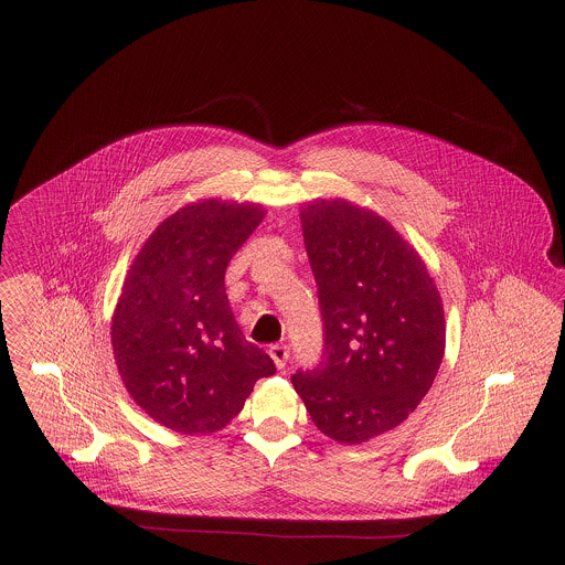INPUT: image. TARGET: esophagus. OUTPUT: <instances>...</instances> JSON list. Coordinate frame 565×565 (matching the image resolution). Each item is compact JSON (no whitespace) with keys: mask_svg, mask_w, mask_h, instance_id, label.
Returning a JSON list of instances; mask_svg holds the SVG:
<instances>
[{"mask_svg":"<svg viewBox=\"0 0 565 565\" xmlns=\"http://www.w3.org/2000/svg\"><path fill=\"white\" fill-rule=\"evenodd\" d=\"M269 353L277 369H284L286 362H288V358H290V350H288L286 345H270Z\"/></svg>","mask_w":565,"mask_h":565,"instance_id":"34e87169","label":"esophagus"}]
</instances>
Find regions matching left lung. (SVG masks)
Here are the masks:
<instances>
[{"instance_id":"left-lung-1","label":"left lung","mask_w":565,"mask_h":565,"mask_svg":"<svg viewBox=\"0 0 565 565\" xmlns=\"http://www.w3.org/2000/svg\"><path fill=\"white\" fill-rule=\"evenodd\" d=\"M300 222L323 355L292 383L326 436L358 445L403 424L428 394L445 353L443 302L383 217L339 199L305 205Z\"/></svg>"}]
</instances>
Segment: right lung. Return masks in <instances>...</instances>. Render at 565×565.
Wrapping results in <instances>:
<instances>
[{
	"label": "right lung",
	"instance_id": "add662e5",
	"mask_svg": "<svg viewBox=\"0 0 565 565\" xmlns=\"http://www.w3.org/2000/svg\"><path fill=\"white\" fill-rule=\"evenodd\" d=\"M263 207L207 199L169 215L127 273L111 345L127 392L154 422L210 434L239 415L269 353L249 343L224 288L231 258Z\"/></svg>",
	"mask_w": 565,
	"mask_h": 565
}]
</instances>
